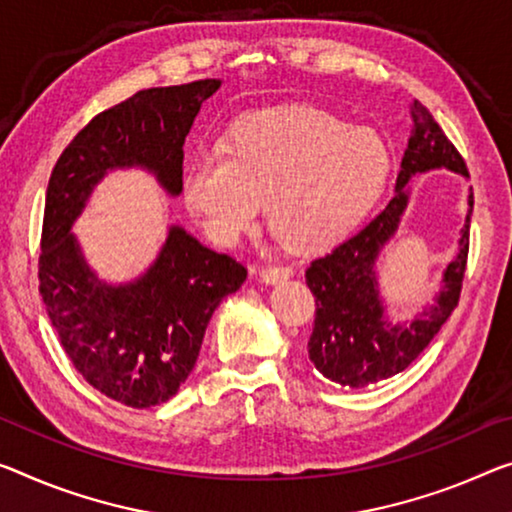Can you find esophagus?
I'll list each match as a JSON object with an SVG mask.
<instances>
[{
	"label": "esophagus",
	"instance_id": "esophagus-1",
	"mask_svg": "<svg viewBox=\"0 0 512 512\" xmlns=\"http://www.w3.org/2000/svg\"><path fill=\"white\" fill-rule=\"evenodd\" d=\"M258 277H261L265 283H283L286 279L293 277V267L290 265H265V267H258Z\"/></svg>",
	"mask_w": 512,
	"mask_h": 512
}]
</instances>
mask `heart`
I'll return each mask as SVG.
<instances>
[{
  "label": "heart",
  "instance_id": "b5f03b06",
  "mask_svg": "<svg viewBox=\"0 0 512 512\" xmlns=\"http://www.w3.org/2000/svg\"><path fill=\"white\" fill-rule=\"evenodd\" d=\"M389 174V148L313 105H281L242 116L222 146L187 162L183 203L212 240L233 247L267 222L288 245H332L366 215Z\"/></svg>",
  "mask_w": 512,
  "mask_h": 512
}]
</instances>
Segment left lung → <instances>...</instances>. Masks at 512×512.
<instances>
[{"mask_svg":"<svg viewBox=\"0 0 512 512\" xmlns=\"http://www.w3.org/2000/svg\"><path fill=\"white\" fill-rule=\"evenodd\" d=\"M410 107L412 135L400 162L393 199L364 229L329 254L316 258L304 274L311 293L316 295V322L306 345L309 359L327 380L343 387L359 389L405 371L428 348L460 300L474 210L471 190L458 251L442 272V288L435 295V302L416 313L414 320L393 322L380 295L375 265L410 206V180L432 169H448L469 178L465 160L428 109L419 100Z\"/></svg>","mask_w":512,"mask_h":512,"instance_id":"obj_1","label":"left lung"}]
</instances>
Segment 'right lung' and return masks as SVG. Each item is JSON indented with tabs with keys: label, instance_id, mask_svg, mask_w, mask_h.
<instances>
[{
	"label": "right lung",
	"instance_id": "1",
	"mask_svg": "<svg viewBox=\"0 0 512 512\" xmlns=\"http://www.w3.org/2000/svg\"><path fill=\"white\" fill-rule=\"evenodd\" d=\"M219 86H157L105 109L66 146L47 185L38 258L47 316L84 380L137 410L176 396L212 313L247 270L174 224L139 277L107 283L86 263L73 224L109 171L144 169L169 196L183 192L185 137Z\"/></svg>",
	"mask_w": 512,
	"mask_h": 512
}]
</instances>
